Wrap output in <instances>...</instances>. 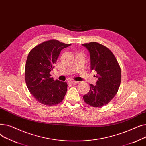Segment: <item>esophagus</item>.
Instances as JSON below:
<instances>
[{
	"label": "esophagus",
	"instance_id": "esophagus-1",
	"mask_svg": "<svg viewBox=\"0 0 146 146\" xmlns=\"http://www.w3.org/2000/svg\"><path fill=\"white\" fill-rule=\"evenodd\" d=\"M68 83H69L74 84V83H78V81H75V80H70L68 81Z\"/></svg>",
	"mask_w": 146,
	"mask_h": 146
}]
</instances>
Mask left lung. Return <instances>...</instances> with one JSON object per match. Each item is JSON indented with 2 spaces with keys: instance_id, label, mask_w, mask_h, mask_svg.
Wrapping results in <instances>:
<instances>
[{
  "instance_id": "8db88e82",
  "label": "left lung",
  "mask_w": 146,
  "mask_h": 146,
  "mask_svg": "<svg viewBox=\"0 0 146 146\" xmlns=\"http://www.w3.org/2000/svg\"><path fill=\"white\" fill-rule=\"evenodd\" d=\"M90 53V70L97 74L96 85L90 84L89 92L83 95L87 104L102 107L115 96L121 81V71L118 61L111 51L100 44L92 42L82 44Z\"/></svg>"
}]
</instances>
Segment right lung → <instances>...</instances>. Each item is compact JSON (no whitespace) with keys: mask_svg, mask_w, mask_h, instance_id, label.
<instances>
[{"mask_svg":"<svg viewBox=\"0 0 146 146\" xmlns=\"http://www.w3.org/2000/svg\"><path fill=\"white\" fill-rule=\"evenodd\" d=\"M70 45L51 40L36 45L29 52L25 68L26 85L32 95L45 105L60 103L67 92V83L54 80L50 73L60 51Z\"/></svg>","mask_w":146,"mask_h":146,"instance_id":"right-lung-1","label":"right lung"}]
</instances>
